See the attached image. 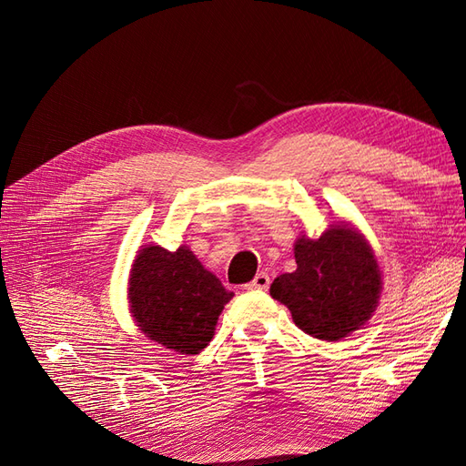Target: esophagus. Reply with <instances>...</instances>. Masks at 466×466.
<instances>
[{"instance_id": "obj_1", "label": "esophagus", "mask_w": 466, "mask_h": 466, "mask_svg": "<svg viewBox=\"0 0 466 466\" xmlns=\"http://www.w3.org/2000/svg\"><path fill=\"white\" fill-rule=\"evenodd\" d=\"M268 288H270V276H268L266 272H258L255 276V279L250 281V284H247V289H258V291H266Z\"/></svg>"}]
</instances>
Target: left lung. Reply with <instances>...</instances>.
Masks as SVG:
<instances>
[{
	"label": "left lung",
	"mask_w": 466,
	"mask_h": 466,
	"mask_svg": "<svg viewBox=\"0 0 466 466\" xmlns=\"http://www.w3.org/2000/svg\"><path fill=\"white\" fill-rule=\"evenodd\" d=\"M293 252L298 268L272 281V298L319 340L334 342L360 330L377 309L383 284L368 238L340 221L319 238L301 235Z\"/></svg>",
	"instance_id": "8db88e82"
}]
</instances>
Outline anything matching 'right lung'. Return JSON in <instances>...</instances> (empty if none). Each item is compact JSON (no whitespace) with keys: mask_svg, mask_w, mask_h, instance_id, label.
I'll use <instances>...</instances> for the list:
<instances>
[{"mask_svg":"<svg viewBox=\"0 0 466 466\" xmlns=\"http://www.w3.org/2000/svg\"><path fill=\"white\" fill-rule=\"evenodd\" d=\"M233 298L188 247L146 245L130 272V313L149 340L178 354H198Z\"/></svg>","mask_w":466,"mask_h":466,"instance_id":"add662e5","label":"right lung"}]
</instances>
